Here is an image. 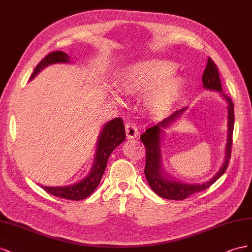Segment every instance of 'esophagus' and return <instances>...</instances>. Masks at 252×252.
Here are the masks:
<instances>
[{"instance_id": "esophagus-1", "label": "esophagus", "mask_w": 252, "mask_h": 252, "mask_svg": "<svg viewBox=\"0 0 252 252\" xmlns=\"http://www.w3.org/2000/svg\"><path fill=\"white\" fill-rule=\"evenodd\" d=\"M126 137L133 139L138 136V128L137 126H136L133 121L127 122L126 124Z\"/></svg>"}]
</instances>
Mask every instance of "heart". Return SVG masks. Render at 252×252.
Listing matches in <instances>:
<instances>
[{
	"mask_svg": "<svg viewBox=\"0 0 252 252\" xmlns=\"http://www.w3.org/2000/svg\"><path fill=\"white\" fill-rule=\"evenodd\" d=\"M176 65L169 60L152 59L126 67L120 75L119 86L127 95L148 94L147 109L155 114L169 111L183 91V80L173 74Z\"/></svg>",
	"mask_w": 252,
	"mask_h": 252,
	"instance_id": "1",
	"label": "heart"
}]
</instances>
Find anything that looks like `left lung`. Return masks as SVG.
Here are the masks:
<instances>
[{"instance_id":"8db88e82","label":"left lung","mask_w":252,"mask_h":252,"mask_svg":"<svg viewBox=\"0 0 252 252\" xmlns=\"http://www.w3.org/2000/svg\"><path fill=\"white\" fill-rule=\"evenodd\" d=\"M203 85L205 89L213 90L220 92L221 96L224 97L229 104L228 106V141L226 147V157L225 161L222 163L220 170L215 174L213 178L209 182L200 184V185H189L177 183L174 181L164 178L162 176L161 171V152H160V134L162 128L169 126L172 122L175 121L183 112L187 109L184 107L182 110H178L173 113L168 118L163 119L159 124H157L154 126H151L146 132L141 134L140 139L143 145L146 147V167H145V174L147 181L152 190L159 195L160 197L167 199H174V200H182L185 199L191 194L204 191L209 188L218 179L225 173L226 169L228 168L229 160L231 158V149H232V134H233V126H234V104L232 99L226 96L225 93L221 89V82L220 78V71L217 66V64L213 62L211 58H208L207 66L204 70L202 77Z\"/></svg>"}]
</instances>
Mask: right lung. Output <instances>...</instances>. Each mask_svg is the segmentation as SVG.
Wrapping results in <instances>:
<instances>
[{
  "mask_svg": "<svg viewBox=\"0 0 252 252\" xmlns=\"http://www.w3.org/2000/svg\"><path fill=\"white\" fill-rule=\"evenodd\" d=\"M69 56L63 52H53L46 55L38 65L35 66L33 73L32 74L31 80L37 76L42 68L49 65V64L59 63V62H68ZM126 139L125 125L121 118H115L111 120L109 124L103 126L101 134L99 135L98 147L95 157V163L88 177H85L80 183L67 187H43L47 193L52 194L56 197H60L68 200H80L90 196L98 187L103 172L105 170L107 159L112 154L115 148H117L120 143Z\"/></svg>",
  "mask_w": 252,
  "mask_h": 252,
  "instance_id": "add662e5",
  "label": "right lung"
}]
</instances>
